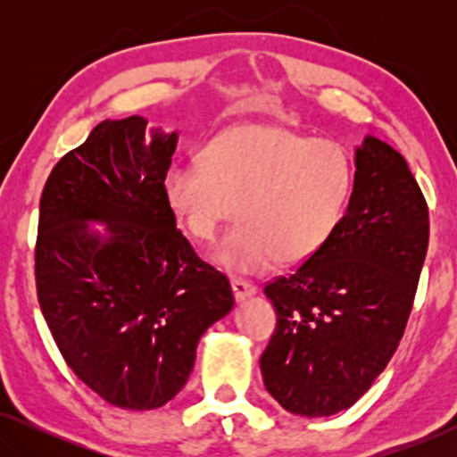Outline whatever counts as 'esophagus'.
Here are the masks:
<instances>
[{
    "label": "esophagus",
    "mask_w": 457,
    "mask_h": 457,
    "mask_svg": "<svg viewBox=\"0 0 457 457\" xmlns=\"http://www.w3.org/2000/svg\"><path fill=\"white\" fill-rule=\"evenodd\" d=\"M230 285H233V293H235V299L237 302H243V299H247V297H252L255 291V285H252V283H247V280H241V278H233L230 280Z\"/></svg>",
    "instance_id": "34e87169"
}]
</instances>
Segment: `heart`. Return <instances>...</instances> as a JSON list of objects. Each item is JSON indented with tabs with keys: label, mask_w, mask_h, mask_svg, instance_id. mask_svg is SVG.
<instances>
[{
	"label": "heart",
	"mask_w": 457,
	"mask_h": 457,
	"mask_svg": "<svg viewBox=\"0 0 457 457\" xmlns=\"http://www.w3.org/2000/svg\"><path fill=\"white\" fill-rule=\"evenodd\" d=\"M355 187L352 154L278 124H241L214 137L204 162L168 168L164 197L191 239L214 241L239 205L214 260L239 274L316 258L345 220Z\"/></svg>",
	"instance_id": "1"
}]
</instances>
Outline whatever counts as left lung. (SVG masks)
<instances>
[{"instance_id": "8db88e82", "label": "left lung", "mask_w": 457, "mask_h": 457, "mask_svg": "<svg viewBox=\"0 0 457 457\" xmlns=\"http://www.w3.org/2000/svg\"><path fill=\"white\" fill-rule=\"evenodd\" d=\"M341 228L316 258L266 283L277 328L260 358L270 395L308 418L352 408L385 370L414 308L428 205L408 162L366 137Z\"/></svg>"}]
</instances>
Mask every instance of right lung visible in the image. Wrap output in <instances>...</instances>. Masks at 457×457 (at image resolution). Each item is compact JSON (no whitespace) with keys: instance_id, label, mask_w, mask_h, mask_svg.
Returning a JSON list of instances; mask_svg holds the SVG:
<instances>
[{"instance_id":"obj_1","label":"right lung","mask_w":457,"mask_h":457,"mask_svg":"<svg viewBox=\"0 0 457 457\" xmlns=\"http://www.w3.org/2000/svg\"><path fill=\"white\" fill-rule=\"evenodd\" d=\"M145 129L141 116L99 122L54 166L35 245L37 299L62 358L105 402L139 411L183 389L202 335L235 305L166 204L177 133Z\"/></svg>"}]
</instances>
